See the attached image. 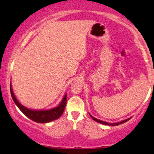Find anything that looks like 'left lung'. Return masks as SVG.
<instances>
[{"mask_svg": "<svg viewBox=\"0 0 154 154\" xmlns=\"http://www.w3.org/2000/svg\"><path fill=\"white\" fill-rule=\"evenodd\" d=\"M90 117H91L92 119H93L94 121L97 122V123H100L104 124V125H113V126H115V125H119V124H123V123H125V122H127L128 121H129V120H130V119H131V118H130V119H126V120H124V121L119 122V123H107V122H105V121H100V120H99V119H95V118H94L93 116H92V115H90Z\"/></svg>", "mask_w": 154, "mask_h": 154, "instance_id": "1", "label": "left lung"}]
</instances>
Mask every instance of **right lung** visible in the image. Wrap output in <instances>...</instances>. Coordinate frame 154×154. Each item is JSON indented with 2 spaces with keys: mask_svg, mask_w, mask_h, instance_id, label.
Segmentation results:
<instances>
[{
  "mask_svg": "<svg viewBox=\"0 0 154 154\" xmlns=\"http://www.w3.org/2000/svg\"><path fill=\"white\" fill-rule=\"evenodd\" d=\"M10 93H11V96L14 102L15 103V104L17 106L18 108L20 109V111H22L26 117H28L29 119L32 120L33 121L36 122V123H49V122H51L52 121H54V120L59 119V118L62 115L63 112H64L65 106H66V94H65L62 101L60 103V104L57 107H55V108L54 109L46 111L31 110V109H29L26 108L25 106H22V105L18 102L17 100L15 97V96H14L13 91H12V90L11 84H10Z\"/></svg>",
  "mask_w": 154,
  "mask_h": 154,
  "instance_id": "add662e5",
  "label": "right lung"
}]
</instances>
